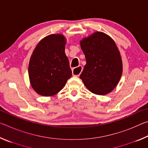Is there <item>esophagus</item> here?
Instances as JSON below:
<instances>
[{"instance_id":"obj_1","label":"esophagus","mask_w":148,"mask_h":148,"mask_svg":"<svg viewBox=\"0 0 148 148\" xmlns=\"http://www.w3.org/2000/svg\"><path fill=\"white\" fill-rule=\"evenodd\" d=\"M82 69H83V68H82V66H79L78 67H76V68L73 69V70H72V74H73L75 76L78 77L80 75V74H81Z\"/></svg>"}]
</instances>
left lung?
<instances>
[{
	"label": "left lung",
	"mask_w": 148,
	"mask_h": 148,
	"mask_svg": "<svg viewBox=\"0 0 148 148\" xmlns=\"http://www.w3.org/2000/svg\"><path fill=\"white\" fill-rule=\"evenodd\" d=\"M86 59L79 77L92 93L104 95L119 83L123 72L121 57L111 37L95 32L80 41Z\"/></svg>",
	"instance_id": "1"
}]
</instances>
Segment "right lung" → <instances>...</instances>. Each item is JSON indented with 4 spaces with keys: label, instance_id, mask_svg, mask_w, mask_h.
Returning a JSON list of instances; mask_svg holds the SVG:
<instances>
[{
    "label": "right lung",
    "instance_id": "right-lung-1",
    "mask_svg": "<svg viewBox=\"0 0 148 148\" xmlns=\"http://www.w3.org/2000/svg\"><path fill=\"white\" fill-rule=\"evenodd\" d=\"M65 44L62 34H51L42 39L32 52L29 64V79L33 89L42 96L57 94L72 76Z\"/></svg>",
    "mask_w": 148,
    "mask_h": 148
}]
</instances>
